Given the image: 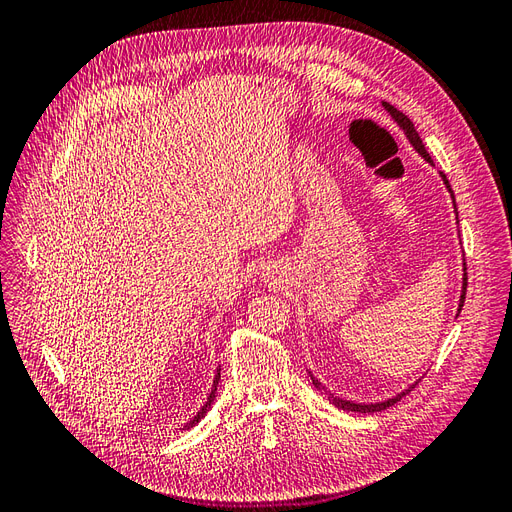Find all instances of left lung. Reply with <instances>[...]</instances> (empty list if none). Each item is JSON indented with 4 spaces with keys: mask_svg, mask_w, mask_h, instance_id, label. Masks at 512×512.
I'll return each instance as SVG.
<instances>
[{
    "mask_svg": "<svg viewBox=\"0 0 512 512\" xmlns=\"http://www.w3.org/2000/svg\"><path fill=\"white\" fill-rule=\"evenodd\" d=\"M384 108L386 111L391 113V117L399 123L401 128H404V132H406V136L410 138V143L414 145V149L421 153V156L427 160V162H431V158H429V153H427V149H425V145H423V141H421V136H418V132L414 130V123L401 113V111H397V108L393 106V104H389V102H384ZM444 177V183H446V188L451 190V185H448V179H446V175H442ZM466 290H468V275H463V292H461V301H459V309L463 307V301H466ZM312 380H314V384L316 386H320L318 384V380L312 376ZM416 384H412V386H408V391H404V393H399L397 397H393V399H386V401H382V404H352V401H346V399H337V397H333V404L337 406V408H342V410H348V412H361V414H365V412H380V410H386V408H391L393 404H397V401L404 397V395H408L412 389H414Z\"/></svg>",
    "mask_w": 512,
    "mask_h": 512,
    "instance_id": "obj_1",
    "label": "left lung"
}]
</instances>
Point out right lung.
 Wrapping results in <instances>:
<instances>
[{
	"label": "right lung",
	"instance_id": "add662e5",
	"mask_svg": "<svg viewBox=\"0 0 512 512\" xmlns=\"http://www.w3.org/2000/svg\"><path fill=\"white\" fill-rule=\"evenodd\" d=\"M218 382H220V369H218V374H215V380H213V389H211V393H209V397H207V401H205V406H203V410H200L194 418H192V421L188 423V425H185V429H190V427H194L198 421H200V418H203L205 414H207V410L211 408V404H213V399H215V391H218Z\"/></svg>",
	"mask_w": 512,
	"mask_h": 512
}]
</instances>
